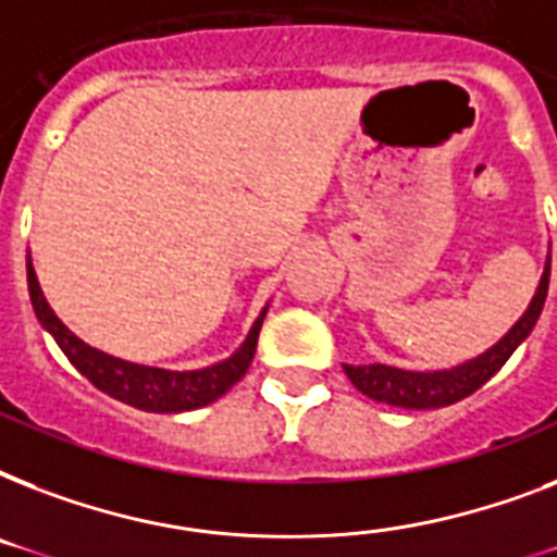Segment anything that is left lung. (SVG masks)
<instances>
[{"mask_svg": "<svg viewBox=\"0 0 557 557\" xmlns=\"http://www.w3.org/2000/svg\"><path fill=\"white\" fill-rule=\"evenodd\" d=\"M546 288H549V262H546L541 286H537L535 297H532V304L523 312V318L488 352L476 356L474 361L454 367V370L410 372L387 364H344V370H347L349 381L364 396L375 398V401H384V405L405 407V410H433V407L454 405L459 398L471 396L474 389L483 387L485 381L492 379L494 372L509 361L511 352L527 341L529 332L535 330L537 318L544 312Z\"/></svg>", "mask_w": 557, "mask_h": 557, "instance_id": "left-lung-1", "label": "left lung"}]
</instances>
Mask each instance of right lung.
Here are the masks:
<instances>
[{"mask_svg":"<svg viewBox=\"0 0 557 557\" xmlns=\"http://www.w3.org/2000/svg\"><path fill=\"white\" fill-rule=\"evenodd\" d=\"M28 295L30 306L37 312L39 323L51 332V338L57 341V347L63 349L65 358L72 361L81 375L95 384L98 389L109 393L124 405H133L147 413H182V410H196L210 401H216L219 396H225L227 389L234 387L236 381L243 379L245 370L251 367L253 349H257V338H260L262 318L265 309L253 321L248 338L234 356L219 361L205 370H190V372H173V370H159V367H144L133 364V361H121L115 356H107L100 349L83 344L74 332L63 326V321L51 312V306L46 304V297L39 292L37 274L30 269L28 260Z\"/></svg>","mask_w":557,"mask_h":557,"instance_id":"add662e5","label":"right lung"}]
</instances>
